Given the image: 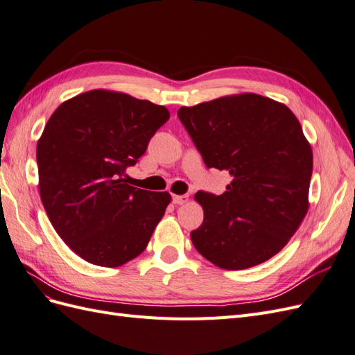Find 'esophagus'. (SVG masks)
<instances>
[{
	"mask_svg": "<svg viewBox=\"0 0 355 355\" xmlns=\"http://www.w3.org/2000/svg\"><path fill=\"white\" fill-rule=\"evenodd\" d=\"M189 201L188 196H173V202L175 204H187Z\"/></svg>",
	"mask_w": 355,
	"mask_h": 355,
	"instance_id": "34e87169",
	"label": "esophagus"
}]
</instances>
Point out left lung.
<instances>
[{
	"label": "left lung",
	"mask_w": 355,
	"mask_h": 355,
	"mask_svg": "<svg viewBox=\"0 0 355 355\" xmlns=\"http://www.w3.org/2000/svg\"><path fill=\"white\" fill-rule=\"evenodd\" d=\"M207 167L231 175L220 196L198 191L200 254L222 270L259 265L280 252L309 207L313 149L296 115L256 93L222 96L178 111Z\"/></svg>",
	"instance_id": "1"
}]
</instances>
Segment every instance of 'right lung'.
<instances>
[{
    "mask_svg": "<svg viewBox=\"0 0 355 355\" xmlns=\"http://www.w3.org/2000/svg\"><path fill=\"white\" fill-rule=\"evenodd\" d=\"M168 116L163 105L96 89L49 118L37 144L40 196L53 228L84 261L116 268L146 249L171 196L123 176Z\"/></svg>",
    "mask_w": 355,
    "mask_h": 355,
    "instance_id": "right-lung-1",
    "label": "right lung"
}]
</instances>
